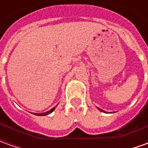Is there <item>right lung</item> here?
I'll use <instances>...</instances> for the list:
<instances>
[{
    "label": "right lung",
    "mask_w": 148,
    "mask_h": 148,
    "mask_svg": "<svg viewBox=\"0 0 148 148\" xmlns=\"http://www.w3.org/2000/svg\"><path fill=\"white\" fill-rule=\"evenodd\" d=\"M55 109V108H53V109H51L50 111H47V112H42V113H40V114H36V113H34L35 115H37V116H46V115H48L50 114L51 112H52L54 111Z\"/></svg>",
    "instance_id": "add662e5"
}]
</instances>
